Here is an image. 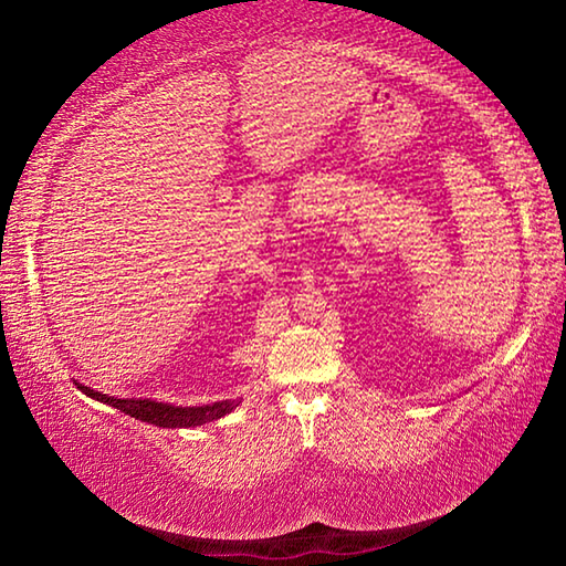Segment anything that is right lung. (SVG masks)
Masks as SVG:
<instances>
[{"label":"right lung","mask_w":566,"mask_h":566,"mask_svg":"<svg viewBox=\"0 0 566 566\" xmlns=\"http://www.w3.org/2000/svg\"><path fill=\"white\" fill-rule=\"evenodd\" d=\"M76 389H82L84 395L104 401L114 409L124 411L134 419L149 421L155 427H167V429H187V427H202L207 421H214L219 417L229 415V411L237 409L239 399H227V401H214V405H205V407H175V405H165V401H155V399H117L109 395H102L97 389H90L74 381Z\"/></svg>","instance_id":"obj_1"}]
</instances>
